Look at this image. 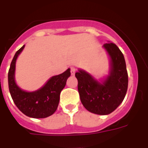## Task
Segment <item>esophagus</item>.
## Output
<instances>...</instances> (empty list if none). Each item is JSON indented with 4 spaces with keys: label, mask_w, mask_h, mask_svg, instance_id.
Listing matches in <instances>:
<instances>
[{
    "label": "esophagus",
    "mask_w": 148,
    "mask_h": 148,
    "mask_svg": "<svg viewBox=\"0 0 148 148\" xmlns=\"http://www.w3.org/2000/svg\"><path fill=\"white\" fill-rule=\"evenodd\" d=\"M76 71H77V69H76L75 67H74V66L71 67V73L72 75H74V74H75V72H76Z\"/></svg>",
    "instance_id": "1"
}]
</instances>
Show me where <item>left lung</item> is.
I'll use <instances>...</instances> for the list:
<instances>
[{
  "mask_svg": "<svg viewBox=\"0 0 148 148\" xmlns=\"http://www.w3.org/2000/svg\"><path fill=\"white\" fill-rule=\"evenodd\" d=\"M110 57V72L102 82L95 80L82 70L75 74L81 101L95 114L108 115L123 101L128 85L126 63L121 50L113 42L103 46Z\"/></svg>",
  "mask_w": 148,
  "mask_h": 148,
  "instance_id": "left-lung-1",
  "label": "left lung"
}]
</instances>
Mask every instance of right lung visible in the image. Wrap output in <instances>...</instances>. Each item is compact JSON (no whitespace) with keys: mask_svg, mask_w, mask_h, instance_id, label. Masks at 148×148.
I'll return each instance as SVG.
<instances>
[{"mask_svg":"<svg viewBox=\"0 0 148 148\" xmlns=\"http://www.w3.org/2000/svg\"><path fill=\"white\" fill-rule=\"evenodd\" d=\"M24 45L16 52L8 74V88L15 105L24 115L32 118H45L51 116L58 108L60 93L71 76V70L51 77L39 90L26 92L17 86L15 82V68L18 55Z\"/></svg>","mask_w":148,"mask_h":148,"instance_id":"obj_1","label":"right lung"}]
</instances>
